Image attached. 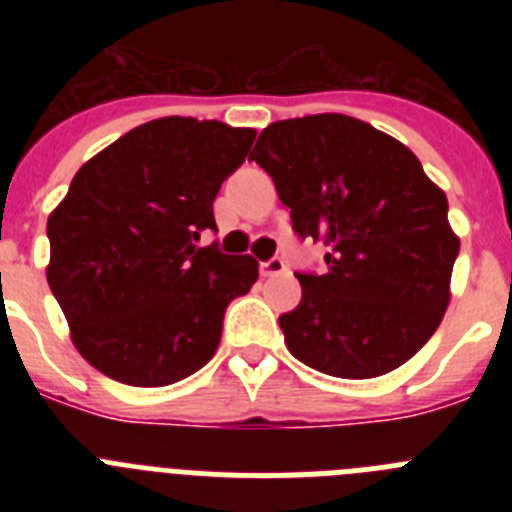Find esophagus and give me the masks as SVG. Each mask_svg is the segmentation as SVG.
<instances>
[{
    "label": "esophagus",
    "instance_id": "1",
    "mask_svg": "<svg viewBox=\"0 0 512 512\" xmlns=\"http://www.w3.org/2000/svg\"><path fill=\"white\" fill-rule=\"evenodd\" d=\"M284 269H287V266H284V261L279 259V256H274V259H269V261H261L259 264L261 277H277V274H282Z\"/></svg>",
    "mask_w": 512,
    "mask_h": 512
}]
</instances>
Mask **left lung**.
Instances as JSON below:
<instances>
[{"mask_svg":"<svg viewBox=\"0 0 512 512\" xmlns=\"http://www.w3.org/2000/svg\"><path fill=\"white\" fill-rule=\"evenodd\" d=\"M248 161L274 179L292 230L328 246L323 274L297 271L284 343L315 372L382 377L441 325L459 238L446 194L400 140L348 115L271 122Z\"/></svg>","mask_w":512,"mask_h":512,"instance_id":"1","label":"left lung"}]
</instances>
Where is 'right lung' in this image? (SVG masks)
Wrapping results in <instances>:
<instances>
[{
  "mask_svg": "<svg viewBox=\"0 0 512 512\" xmlns=\"http://www.w3.org/2000/svg\"><path fill=\"white\" fill-rule=\"evenodd\" d=\"M256 130L161 117L76 171L48 217V284L79 354L130 387H166L212 359L235 297L259 279L251 256L197 246L212 202Z\"/></svg>",
  "mask_w": 512,
  "mask_h": 512,
  "instance_id": "add662e5",
  "label": "right lung"
}]
</instances>
